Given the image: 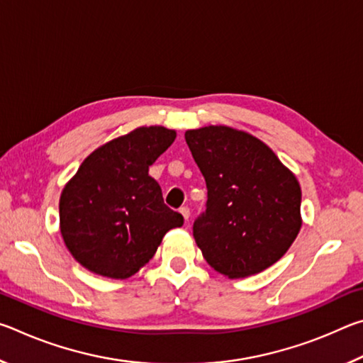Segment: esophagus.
Segmentation results:
<instances>
[{
    "instance_id": "1",
    "label": "esophagus",
    "mask_w": 363,
    "mask_h": 363,
    "mask_svg": "<svg viewBox=\"0 0 363 363\" xmlns=\"http://www.w3.org/2000/svg\"><path fill=\"white\" fill-rule=\"evenodd\" d=\"M179 213H181L182 216H184V219L189 220V218H190V210H189V206H181V208H179Z\"/></svg>"
}]
</instances>
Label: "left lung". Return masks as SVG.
Here are the masks:
<instances>
[{
	"label": "left lung",
	"mask_w": 363,
	"mask_h": 363,
	"mask_svg": "<svg viewBox=\"0 0 363 363\" xmlns=\"http://www.w3.org/2000/svg\"><path fill=\"white\" fill-rule=\"evenodd\" d=\"M186 143L208 189L206 211L194 223L206 262L229 279L277 262L303 225L296 176L261 139L235 128L189 130Z\"/></svg>",
	"instance_id": "obj_1"
}]
</instances>
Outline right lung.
Returning <instances> with one entry per match:
<instances>
[{"label":"right lung","mask_w":363,"mask_h":363,"mask_svg":"<svg viewBox=\"0 0 363 363\" xmlns=\"http://www.w3.org/2000/svg\"><path fill=\"white\" fill-rule=\"evenodd\" d=\"M176 131L140 126L89 153L59 200L60 235L84 269L108 279L131 277L149 262L164 233L184 218L164 205L149 167Z\"/></svg>","instance_id":"1"}]
</instances>
